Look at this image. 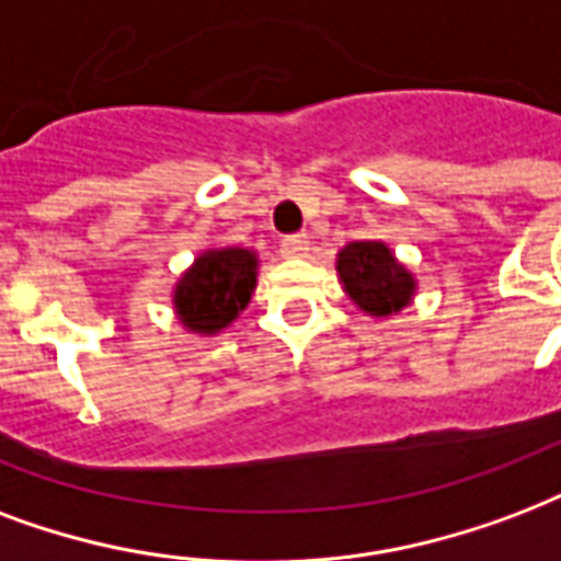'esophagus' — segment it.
<instances>
[{
	"label": "esophagus",
	"instance_id": "34e87169",
	"mask_svg": "<svg viewBox=\"0 0 561 561\" xmlns=\"http://www.w3.org/2000/svg\"><path fill=\"white\" fill-rule=\"evenodd\" d=\"M306 252H309V238L306 234H288V238H282V255L302 259Z\"/></svg>",
	"mask_w": 561,
	"mask_h": 561
}]
</instances>
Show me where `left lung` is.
Wrapping results in <instances>:
<instances>
[{
	"label": "left lung",
	"instance_id": "left-lung-1",
	"mask_svg": "<svg viewBox=\"0 0 561 561\" xmlns=\"http://www.w3.org/2000/svg\"><path fill=\"white\" fill-rule=\"evenodd\" d=\"M337 273L350 299L374 318H388L409 306L414 290L412 273L397 264L391 250L379 241H356L337 252Z\"/></svg>",
	"mask_w": 561,
	"mask_h": 561
}]
</instances>
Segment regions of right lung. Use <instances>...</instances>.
Returning <instances> with one entry per match:
<instances>
[{
    "label": "right lung",
    "instance_id": "1",
    "mask_svg": "<svg viewBox=\"0 0 561 561\" xmlns=\"http://www.w3.org/2000/svg\"><path fill=\"white\" fill-rule=\"evenodd\" d=\"M255 288V255L250 250H211L176 285V311L182 323L194 332L211 335L229 327Z\"/></svg>",
    "mask_w": 561,
    "mask_h": 561
}]
</instances>
